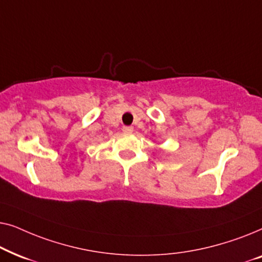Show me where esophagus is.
<instances>
[{"label": "esophagus", "mask_w": 262, "mask_h": 262, "mask_svg": "<svg viewBox=\"0 0 262 262\" xmlns=\"http://www.w3.org/2000/svg\"><path fill=\"white\" fill-rule=\"evenodd\" d=\"M123 131H124V134H132V132H134V127H132V126H124Z\"/></svg>", "instance_id": "1"}]
</instances>
